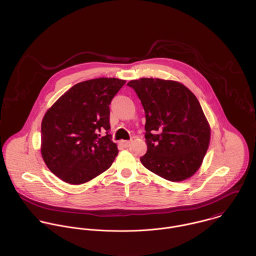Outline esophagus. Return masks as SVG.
Returning a JSON list of instances; mask_svg holds the SVG:
<instances>
[{
  "label": "esophagus",
  "mask_w": 256,
  "mask_h": 256,
  "mask_svg": "<svg viewBox=\"0 0 256 256\" xmlns=\"http://www.w3.org/2000/svg\"><path fill=\"white\" fill-rule=\"evenodd\" d=\"M120 143L122 144V146L128 148V146H130V144H131V141H121Z\"/></svg>",
  "instance_id": "34e87169"
}]
</instances>
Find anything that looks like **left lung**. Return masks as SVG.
I'll return each mask as SVG.
<instances>
[{
  "instance_id": "8db88e82",
  "label": "left lung",
  "mask_w": 256,
  "mask_h": 256,
  "mask_svg": "<svg viewBox=\"0 0 256 256\" xmlns=\"http://www.w3.org/2000/svg\"><path fill=\"white\" fill-rule=\"evenodd\" d=\"M127 86L135 90L146 114L143 166L170 182L192 176L210 142V127L196 96L174 80L142 78Z\"/></svg>"
}]
</instances>
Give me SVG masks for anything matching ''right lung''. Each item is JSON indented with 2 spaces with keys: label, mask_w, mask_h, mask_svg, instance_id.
I'll list each match as a JSON object with an SVG mask.
<instances>
[{
  "label": "right lung",
  "mask_w": 256,
  "mask_h": 256,
  "mask_svg": "<svg viewBox=\"0 0 256 256\" xmlns=\"http://www.w3.org/2000/svg\"><path fill=\"white\" fill-rule=\"evenodd\" d=\"M125 82L115 78L78 82L45 113L42 158L63 182H88L110 168L118 154L110 134V102Z\"/></svg>",
  "instance_id": "obj_1"
}]
</instances>
